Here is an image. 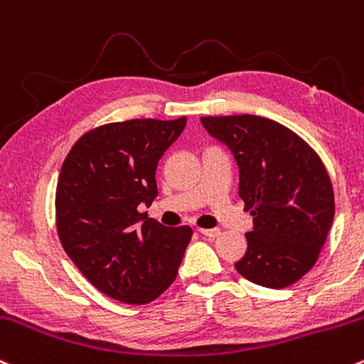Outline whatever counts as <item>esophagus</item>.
<instances>
[{"mask_svg": "<svg viewBox=\"0 0 364 364\" xmlns=\"http://www.w3.org/2000/svg\"><path fill=\"white\" fill-rule=\"evenodd\" d=\"M198 231H200V235H203V237L207 238H215L221 235V230H219V228H213V230H205V228H203V230H198Z\"/></svg>", "mask_w": 364, "mask_h": 364, "instance_id": "1", "label": "esophagus"}]
</instances>
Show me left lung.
Wrapping results in <instances>:
<instances>
[{
  "instance_id": "1",
  "label": "left lung",
  "mask_w": 364,
  "mask_h": 364,
  "mask_svg": "<svg viewBox=\"0 0 364 364\" xmlns=\"http://www.w3.org/2000/svg\"><path fill=\"white\" fill-rule=\"evenodd\" d=\"M200 122L233 154L238 195L254 215L247 254L235 267L266 289L292 285L318 261L333 223V188L321 159L271 119L245 114Z\"/></svg>"
}]
</instances>
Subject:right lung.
<instances>
[{"label":"right lung","mask_w":364,"mask_h":364,"mask_svg":"<svg viewBox=\"0 0 364 364\" xmlns=\"http://www.w3.org/2000/svg\"><path fill=\"white\" fill-rule=\"evenodd\" d=\"M185 126L186 117L105 124L82 134L63 161L60 242L87 282L115 301L146 304L178 274L193 231L145 219L138 207L157 197V164Z\"/></svg>","instance_id":"obj_1"}]
</instances>
